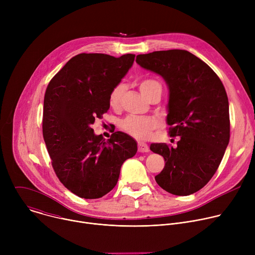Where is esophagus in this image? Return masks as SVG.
Here are the masks:
<instances>
[{"mask_svg": "<svg viewBox=\"0 0 255 255\" xmlns=\"http://www.w3.org/2000/svg\"><path fill=\"white\" fill-rule=\"evenodd\" d=\"M138 151L139 152H148L149 151L148 145L144 142H138Z\"/></svg>", "mask_w": 255, "mask_h": 255, "instance_id": "obj_1", "label": "esophagus"}]
</instances>
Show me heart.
<instances>
[{
    "instance_id": "1",
    "label": "heart",
    "mask_w": 255,
    "mask_h": 255,
    "mask_svg": "<svg viewBox=\"0 0 255 255\" xmlns=\"http://www.w3.org/2000/svg\"><path fill=\"white\" fill-rule=\"evenodd\" d=\"M157 89H161V87L160 84L154 80H144L139 84V90L145 98H147ZM123 91V85H117L111 91L110 96H109V103H110L111 107H118L120 105ZM156 126L157 123L154 119L139 116H128L120 123L122 130L138 139L149 138L151 131L156 128Z\"/></svg>"
}]
</instances>
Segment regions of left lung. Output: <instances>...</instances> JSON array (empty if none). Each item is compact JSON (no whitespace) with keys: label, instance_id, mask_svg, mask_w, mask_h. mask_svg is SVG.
<instances>
[{"label":"left lung","instance_id":"left-lung-1","mask_svg":"<svg viewBox=\"0 0 255 255\" xmlns=\"http://www.w3.org/2000/svg\"><path fill=\"white\" fill-rule=\"evenodd\" d=\"M136 62L166 83L169 135L180 137L175 148L165 143L150 145V150L165 161L155 176L156 183L172 195H192L208 184L228 146L230 120L225 88L207 63L187 50L139 54Z\"/></svg>","mask_w":255,"mask_h":255}]
</instances>
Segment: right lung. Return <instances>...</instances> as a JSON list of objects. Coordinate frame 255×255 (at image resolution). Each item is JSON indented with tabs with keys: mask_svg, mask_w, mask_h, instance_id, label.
<instances>
[{
	"mask_svg": "<svg viewBox=\"0 0 255 255\" xmlns=\"http://www.w3.org/2000/svg\"><path fill=\"white\" fill-rule=\"evenodd\" d=\"M134 58L135 54H78L46 89L43 138L57 177L80 198L99 199L112 191L123 162L137 152V143L128 134L118 131L106 141L92 128L109 110V96Z\"/></svg>",
	"mask_w": 255,
	"mask_h": 255,
	"instance_id": "1",
	"label": "right lung"
}]
</instances>
